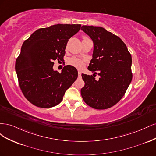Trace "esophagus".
Instances as JSON below:
<instances>
[{
    "mask_svg": "<svg viewBox=\"0 0 156 156\" xmlns=\"http://www.w3.org/2000/svg\"><path fill=\"white\" fill-rule=\"evenodd\" d=\"M78 75H79V77L81 76V71H79V72H78Z\"/></svg>",
    "mask_w": 156,
    "mask_h": 156,
    "instance_id": "1",
    "label": "esophagus"
}]
</instances>
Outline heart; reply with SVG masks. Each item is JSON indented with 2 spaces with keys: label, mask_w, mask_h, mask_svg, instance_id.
<instances>
[{
  "label": "heart",
  "mask_w": 156,
  "mask_h": 156,
  "mask_svg": "<svg viewBox=\"0 0 156 156\" xmlns=\"http://www.w3.org/2000/svg\"><path fill=\"white\" fill-rule=\"evenodd\" d=\"M88 39L87 37H83V40ZM69 63L70 65L73 66L77 68L78 69H83L85 65V63H84V61L82 59H80L76 57H73L72 58H70L69 60Z\"/></svg>",
  "instance_id": "obj_1"
}]
</instances>
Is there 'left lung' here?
I'll return each instance as SVG.
<instances>
[{
  "mask_svg": "<svg viewBox=\"0 0 156 156\" xmlns=\"http://www.w3.org/2000/svg\"><path fill=\"white\" fill-rule=\"evenodd\" d=\"M81 30L94 43L92 58L88 69L93 75L82 73L83 100L96 109L115 105L124 96L132 80L131 55L119 36L104 28L83 25ZM96 70L100 78L95 79Z\"/></svg>",
  "mask_w": 156,
  "mask_h": 156,
  "instance_id": "8db88e82",
  "label": "left lung"
}]
</instances>
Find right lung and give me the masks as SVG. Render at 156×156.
Listing matches in <instances>:
<instances>
[{
	"instance_id": "obj_1",
	"label": "right lung",
	"mask_w": 156,
	"mask_h": 156,
	"mask_svg": "<svg viewBox=\"0 0 156 156\" xmlns=\"http://www.w3.org/2000/svg\"><path fill=\"white\" fill-rule=\"evenodd\" d=\"M81 26L57 24L40 29L23 42L16 71L23 95L33 105L50 108L59 104L77 79L75 67L65 66L59 73L53 69V61L63 60L68 40Z\"/></svg>"
}]
</instances>
